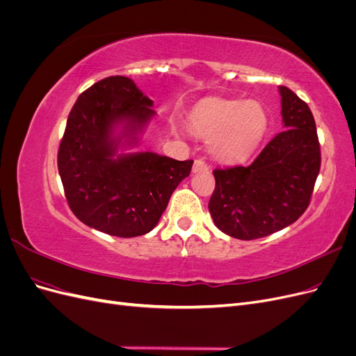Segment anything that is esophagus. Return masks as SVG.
<instances>
[{
	"label": "esophagus",
	"mask_w": 356,
	"mask_h": 356,
	"mask_svg": "<svg viewBox=\"0 0 356 356\" xmlns=\"http://www.w3.org/2000/svg\"><path fill=\"white\" fill-rule=\"evenodd\" d=\"M208 169H209V166L207 161L202 159L195 160V165H193V172H195V174H197V172H207Z\"/></svg>",
	"instance_id": "1"
}]
</instances>
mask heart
Returning <instances> with one entry per match:
<instances>
[{
	"label": "heart",
	"instance_id": "b5f03b06",
	"mask_svg": "<svg viewBox=\"0 0 356 356\" xmlns=\"http://www.w3.org/2000/svg\"><path fill=\"white\" fill-rule=\"evenodd\" d=\"M191 131L209 139V149L221 161H242L260 145L268 115L258 101L207 99L188 117Z\"/></svg>",
	"mask_w": 356,
	"mask_h": 356
}]
</instances>
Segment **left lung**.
I'll return each instance as SVG.
<instances>
[{"mask_svg": "<svg viewBox=\"0 0 356 356\" xmlns=\"http://www.w3.org/2000/svg\"><path fill=\"white\" fill-rule=\"evenodd\" d=\"M279 132L250 166L215 169L209 212L217 227L241 241L288 227L307 209L321 169V147L309 105L285 86Z\"/></svg>", "mask_w": 356, "mask_h": 356, "instance_id": "left-lung-1", "label": "left lung"}]
</instances>
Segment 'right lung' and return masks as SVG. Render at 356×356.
<instances>
[{
	"instance_id": "right-lung-1",
	"label": "right lung",
	"mask_w": 356,
	"mask_h": 356,
	"mask_svg": "<svg viewBox=\"0 0 356 356\" xmlns=\"http://www.w3.org/2000/svg\"><path fill=\"white\" fill-rule=\"evenodd\" d=\"M153 101L123 75L84 90L68 115L58 152L63 191L81 222L117 238L152 232L172 193L190 175L193 160L156 153L117 154L138 144V134L156 114ZM122 132L115 135L117 127Z\"/></svg>"
}]
</instances>
